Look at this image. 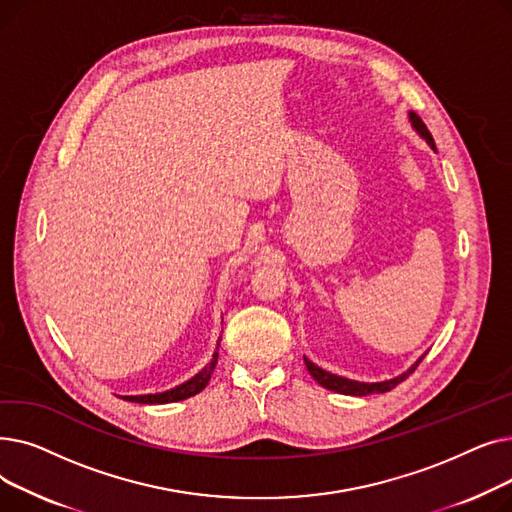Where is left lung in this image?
<instances>
[{
	"label": "left lung",
	"mask_w": 512,
	"mask_h": 512,
	"mask_svg": "<svg viewBox=\"0 0 512 512\" xmlns=\"http://www.w3.org/2000/svg\"><path fill=\"white\" fill-rule=\"evenodd\" d=\"M409 120H411L413 128L427 141V145L436 151V143H434V139H432V134H429L427 126L423 124V120H421L415 112H409ZM421 361H423V357H419L417 363H415L409 371L400 373L398 378H392V380H386V382L365 384V382H355V380L340 378V375H334V373H330V371H326V369L317 367L315 363H311V361L305 357V365H307L309 373L313 375V380H315L319 386H324V388H328V390H332V392H338V394H348V396H367V394H382V392H388V390L396 388L402 380H407L409 375L417 369V365H419Z\"/></svg>",
	"instance_id": "obj_1"
}]
</instances>
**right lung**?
Segmentation results:
<instances>
[{"label": "right lung", "instance_id": "1", "mask_svg": "<svg viewBox=\"0 0 512 512\" xmlns=\"http://www.w3.org/2000/svg\"><path fill=\"white\" fill-rule=\"evenodd\" d=\"M220 346V342H218ZM215 363H218V353H213V359L207 367H203L195 378H191L188 382L168 390V392H159V394H143V396H122L124 400H130V402H141V405H166V402H176V400H184V398H191L195 394H199L207 384H209V378L211 373L215 369Z\"/></svg>", "mask_w": 512, "mask_h": 512}]
</instances>
